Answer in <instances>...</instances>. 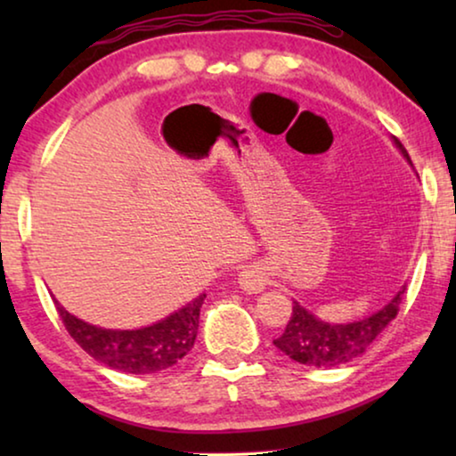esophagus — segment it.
Returning <instances> with one entry per match:
<instances>
[{
  "label": "esophagus",
  "instance_id": "1",
  "mask_svg": "<svg viewBox=\"0 0 456 456\" xmlns=\"http://www.w3.org/2000/svg\"><path fill=\"white\" fill-rule=\"evenodd\" d=\"M239 282H240V286H242V290H247V292H261L265 289V273L261 272V267H257V265H247L245 270L240 272V278H239Z\"/></svg>",
  "mask_w": 456,
  "mask_h": 456
}]
</instances>
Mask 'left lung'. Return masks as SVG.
Here are the masks:
<instances>
[{"mask_svg":"<svg viewBox=\"0 0 456 456\" xmlns=\"http://www.w3.org/2000/svg\"><path fill=\"white\" fill-rule=\"evenodd\" d=\"M395 142L404 158L409 159L407 149L396 139ZM404 290L407 289L403 286L398 295L386 307L379 309L378 314L353 323L322 322L295 301L284 334L273 340V345L284 354H289L290 359H295L297 363L303 365L336 367L348 363V361L359 357L361 353H365L367 346L395 320L398 309H401Z\"/></svg>","mask_w":456,"mask_h":456,"instance_id":"left-lung-1","label":"left lung"}]
</instances>
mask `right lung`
<instances>
[{
    "label": "right lung",
    "mask_w": 456,
    "mask_h": 456,
    "mask_svg": "<svg viewBox=\"0 0 456 456\" xmlns=\"http://www.w3.org/2000/svg\"><path fill=\"white\" fill-rule=\"evenodd\" d=\"M205 295L197 297L176 314L139 330H105L91 326L61 307L55 309L68 334L99 363L124 373H158L176 365L195 345L199 311Z\"/></svg>",
    "instance_id": "add662e5"
}]
</instances>
